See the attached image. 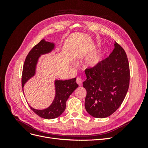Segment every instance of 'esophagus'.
Masks as SVG:
<instances>
[{"instance_id":"34e87169","label":"esophagus","mask_w":148,"mask_h":148,"mask_svg":"<svg viewBox=\"0 0 148 148\" xmlns=\"http://www.w3.org/2000/svg\"><path fill=\"white\" fill-rule=\"evenodd\" d=\"M82 82H83V80H82V79L81 78L78 77L77 78V83H78V84L79 85V86H81L82 84Z\"/></svg>"}]
</instances>
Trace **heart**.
<instances>
[{
	"instance_id": "obj_1",
	"label": "heart",
	"mask_w": 148,
	"mask_h": 148,
	"mask_svg": "<svg viewBox=\"0 0 148 148\" xmlns=\"http://www.w3.org/2000/svg\"><path fill=\"white\" fill-rule=\"evenodd\" d=\"M103 54L102 52H100L99 53H95L91 57H89L86 60V64L89 66H95L99 64L102 59Z\"/></svg>"
}]
</instances>
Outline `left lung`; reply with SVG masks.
<instances>
[{
    "instance_id": "8db88e82",
    "label": "left lung",
    "mask_w": 148,
    "mask_h": 148,
    "mask_svg": "<svg viewBox=\"0 0 148 148\" xmlns=\"http://www.w3.org/2000/svg\"><path fill=\"white\" fill-rule=\"evenodd\" d=\"M113 51L100 63L85 70V109L96 118L112 114L122 104L130 84V67L124 49L115 42Z\"/></svg>"
}]
</instances>
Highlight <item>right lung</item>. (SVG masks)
<instances>
[{
	"label": "right lung",
	"instance_id": "1",
	"mask_svg": "<svg viewBox=\"0 0 148 148\" xmlns=\"http://www.w3.org/2000/svg\"><path fill=\"white\" fill-rule=\"evenodd\" d=\"M54 47V43L49 42L42 39L29 51L26 57L23 67L21 78L22 89H23L25 84L34 76L36 65L41 55L51 52ZM76 79L77 78H74L67 80H56V95L51 105L43 110L35 109L29 106L31 109L40 117L45 119H53L59 117L66 108V102L69 96L78 87V84L76 83Z\"/></svg>",
	"mask_w": 148,
	"mask_h": 148
}]
</instances>
